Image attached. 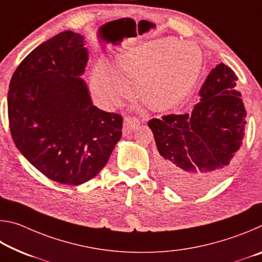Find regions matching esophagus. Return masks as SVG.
Masks as SVG:
<instances>
[{"label": "esophagus", "instance_id": "1", "mask_svg": "<svg viewBox=\"0 0 262 262\" xmlns=\"http://www.w3.org/2000/svg\"><path fill=\"white\" fill-rule=\"evenodd\" d=\"M140 126V120L134 117H127L123 121V128L122 133L123 135L130 134L132 132H134L137 127Z\"/></svg>", "mask_w": 262, "mask_h": 262}]
</instances>
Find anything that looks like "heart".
I'll return each mask as SVG.
<instances>
[{"label": "heart", "instance_id": "1", "mask_svg": "<svg viewBox=\"0 0 262 262\" xmlns=\"http://www.w3.org/2000/svg\"><path fill=\"white\" fill-rule=\"evenodd\" d=\"M201 64L202 53L195 43L164 38L123 53L114 64L99 60L92 85L105 104L113 105L129 91L126 78L135 79L139 98L150 108L164 111L187 96Z\"/></svg>", "mask_w": 262, "mask_h": 262}]
</instances>
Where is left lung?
<instances>
[{"label":"left lung","instance_id":"8db88e82","mask_svg":"<svg viewBox=\"0 0 262 262\" xmlns=\"http://www.w3.org/2000/svg\"><path fill=\"white\" fill-rule=\"evenodd\" d=\"M233 70L221 62L201 88L192 113L151 119L159 173L185 193L210 187L228 173L243 143L246 110Z\"/></svg>","mask_w":262,"mask_h":262}]
</instances>
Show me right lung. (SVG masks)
<instances>
[{
  "label": "right lung",
  "instance_id": "right-lung-1",
  "mask_svg": "<svg viewBox=\"0 0 262 262\" xmlns=\"http://www.w3.org/2000/svg\"><path fill=\"white\" fill-rule=\"evenodd\" d=\"M84 37L63 31L30 53L8 92L10 133L21 155L53 181L81 185L99 173L122 135V117L92 104L79 77Z\"/></svg>",
  "mask_w": 262,
  "mask_h": 262
}]
</instances>
